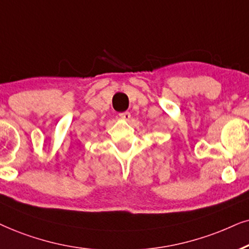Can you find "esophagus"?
<instances>
[{
  "instance_id": "obj_1",
  "label": "esophagus",
  "mask_w": 249,
  "mask_h": 249,
  "mask_svg": "<svg viewBox=\"0 0 249 249\" xmlns=\"http://www.w3.org/2000/svg\"><path fill=\"white\" fill-rule=\"evenodd\" d=\"M119 117H121L122 119H124V121H128V119L131 118V114L128 111L121 112V114H119Z\"/></svg>"
}]
</instances>
